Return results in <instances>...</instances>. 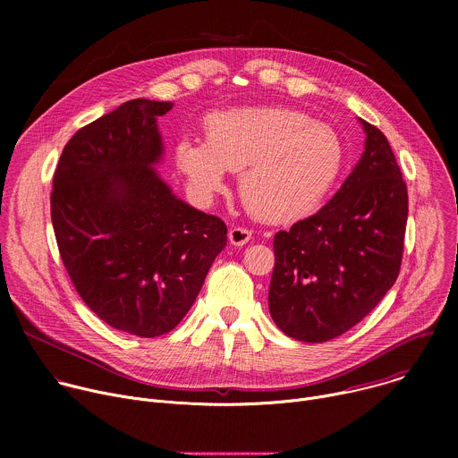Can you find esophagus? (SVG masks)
I'll list each match as a JSON object with an SVG mask.
<instances>
[{"label":"esophagus","instance_id":"esophagus-1","mask_svg":"<svg viewBox=\"0 0 458 458\" xmlns=\"http://www.w3.org/2000/svg\"><path fill=\"white\" fill-rule=\"evenodd\" d=\"M228 239L233 246H244L246 242H250L253 239V233H251V230H248L244 226H235L228 232Z\"/></svg>","mask_w":458,"mask_h":458}]
</instances>
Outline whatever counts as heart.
I'll use <instances>...</instances> for the list:
<instances>
[{"label": "heart", "mask_w": 458, "mask_h": 458, "mask_svg": "<svg viewBox=\"0 0 458 458\" xmlns=\"http://www.w3.org/2000/svg\"><path fill=\"white\" fill-rule=\"evenodd\" d=\"M207 141L181 136L174 159L190 191L203 201L240 172L239 193L257 219L288 223L318 207L341 174L343 141L335 130L299 110L248 106L207 117Z\"/></svg>", "instance_id": "b5f03b06"}]
</instances>
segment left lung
I'll return each instance as SVG.
<instances>
[{"label": "left lung", "instance_id": "left-lung-1", "mask_svg": "<svg viewBox=\"0 0 458 458\" xmlns=\"http://www.w3.org/2000/svg\"><path fill=\"white\" fill-rule=\"evenodd\" d=\"M362 126L366 150L334 199L274 239L270 313L302 343L346 334L401 272L408 188L386 136L364 119Z\"/></svg>", "mask_w": 458, "mask_h": 458}]
</instances>
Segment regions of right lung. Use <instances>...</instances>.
Listing matches in <instances>:
<instances>
[{"label": "right lung", "mask_w": 458, "mask_h": 458, "mask_svg": "<svg viewBox=\"0 0 458 458\" xmlns=\"http://www.w3.org/2000/svg\"><path fill=\"white\" fill-rule=\"evenodd\" d=\"M172 106L130 99L85 124L52 181V226L76 292L138 337L175 328L226 246L225 221L177 199L152 168L163 152L157 117Z\"/></svg>", "instance_id": "1"}]
</instances>
